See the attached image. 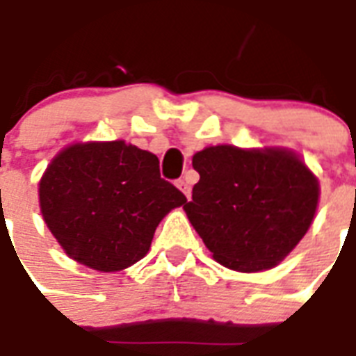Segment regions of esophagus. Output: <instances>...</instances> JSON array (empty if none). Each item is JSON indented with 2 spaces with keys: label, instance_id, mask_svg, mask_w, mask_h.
I'll return each instance as SVG.
<instances>
[{
  "label": "esophagus",
  "instance_id": "34e87169",
  "mask_svg": "<svg viewBox=\"0 0 356 356\" xmlns=\"http://www.w3.org/2000/svg\"><path fill=\"white\" fill-rule=\"evenodd\" d=\"M176 186L180 188V191H182L186 197H188V199L191 197V186H190V182H188V180H178V182H176Z\"/></svg>",
  "mask_w": 356,
  "mask_h": 356
}]
</instances>
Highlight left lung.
<instances>
[{
	"mask_svg": "<svg viewBox=\"0 0 356 356\" xmlns=\"http://www.w3.org/2000/svg\"><path fill=\"white\" fill-rule=\"evenodd\" d=\"M193 168L199 182L184 209L214 261L224 266L241 272L272 268L309 230L318 182L291 153L216 145L195 153Z\"/></svg>",
	"mask_w": 356,
	"mask_h": 356,
	"instance_id": "obj_1",
	"label": "left lung"
}]
</instances>
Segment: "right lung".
I'll return each instance as SVG.
<instances>
[{
	"instance_id": "1",
	"label": "right lung",
	"mask_w": 356,
	"mask_h": 356,
	"mask_svg": "<svg viewBox=\"0 0 356 356\" xmlns=\"http://www.w3.org/2000/svg\"><path fill=\"white\" fill-rule=\"evenodd\" d=\"M186 201L153 153L124 142L70 145L40 180L47 228L69 257L102 272L143 259L163 216Z\"/></svg>"
}]
</instances>
